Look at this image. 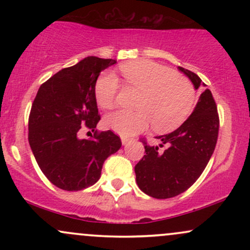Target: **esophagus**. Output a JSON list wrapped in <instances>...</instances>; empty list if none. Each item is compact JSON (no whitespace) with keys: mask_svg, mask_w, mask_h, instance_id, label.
Instances as JSON below:
<instances>
[{"mask_svg":"<svg viewBox=\"0 0 250 250\" xmlns=\"http://www.w3.org/2000/svg\"><path fill=\"white\" fill-rule=\"evenodd\" d=\"M121 141L123 145H127V143H129V139L127 136H121Z\"/></svg>","mask_w":250,"mask_h":250,"instance_id":"esophagus-1","label":"esophagus"}]
</instances>
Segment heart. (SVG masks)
I'll return each instance as SVG.
<instances>
[{
  "label": "heart",
  "instance_id": "b5f03b06",
  "mask_svg": "<svg viewBox=\"0 0 250 250\" xmlns=\"http://www.w3.org/2000/svg\"><path fill=\"white\" fill-rule=\"evenodd\" d=\"M121 73L130 85L142 91L136 111L116 110L104 117V125L116 133L130 136L145 130L151 122L159 133L173 130L190 115L195 103L193 85L185 77L165 65L147 60L129 62ZM119 79L111 71L104 73L95 84L96 101L102 108L115 104Z\"/></svg>",
  "mask_w": 250,
  "mask_h": 250
}]
</instances>
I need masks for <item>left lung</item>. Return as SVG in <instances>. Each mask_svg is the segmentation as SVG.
I'll return each mask as SVG.
<instances>
[{
  "label": "left lung",
  "instance_id": "8db88e82",
  "mask_svg": "<svg viewBox=\"0 0 250 250\" xmlns=\"http://www.w3.org/2000/svg\"><path fill=\"white\" fill-rule=\"evenodd\" d=\"M179 70L189 77L195 89L206 85L193 71L182 67ZM219 127L216 103L211 91L206 89L191 115L176 130L156 137L161 145L149 146L143 141L146 155L135 166L139 188L154 199H170L187 190L207 167Z\"/></svg>",
  "mask_w": 250,
  "mask_h": 250
}]
</instances>
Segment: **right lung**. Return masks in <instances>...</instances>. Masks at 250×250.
I'll return each instance as SVG.
<instances>
[{
    "mask_svg": "<svg viewBox=\"0 0 250 250\" xmlns=\"http://www.w3.org/2000/svg\"><path fill=\"white\" fill-rule=\"evenodd\" d=\"M115 60L88 56L42 83L31 105L28 140L42 173L57 188L68 191L90 187L101 176L108 156L121 148L120 136L99 131L95 84L100 73ZM83 128L93 139H80Z\"/></svg>",
    "mask_w": 250,
    "mask_h": 250,
    "instance_id": "obj_1",
    "label": "right lung"
}]
</instances>
